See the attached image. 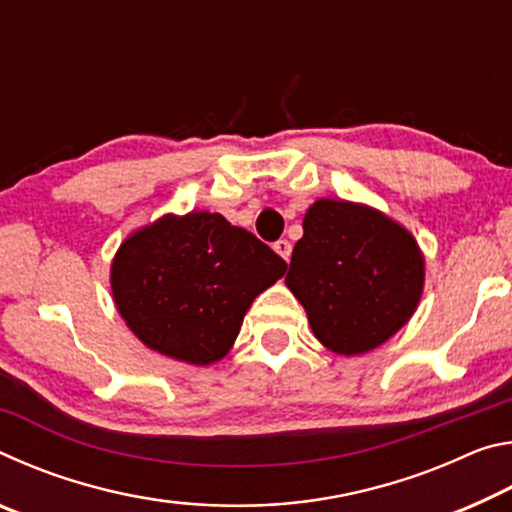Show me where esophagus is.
I'll use <instances>...</instances> for the list:
<instances>
[{"instance_id":"34e87169","label":"esophagus","mask_w":512,"mask_h":512,"mask_svg":"<svg viewBox=\"0 0 512 512\" xmlns=\"http://www.w3.org/2000/svg\"><path fill=\"white\" fill-rule=\"evenodd\" d=\"M273 250L277 255H280L284 262H289L291 259V241H287V239H280V241H275V246H273Z\"/></svg>"}]
</instances>
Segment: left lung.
<instances>
[{"label": "left lung", "instance_id": "1", "mask_svg": "<svg viewBox=\"0 0 512 512\" xmlns=\"http://www.w3.org/2000/svg\"><path fill=\"white\" fill-rule=\"evenodd\" d=\"M302 230L284 282L327 350L370 352L409 323L424 287V257L409 230L332 198L309 207Z\"/></svg>", "mask_w": 512, "mask_h": 512}]
</instances>
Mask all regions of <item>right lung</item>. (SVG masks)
Listing matches in <instances>:
<instances>
[{
  "instance_id": "right-lung-1",
  "label": "right lung",
  "mask_w": 512,
  "mask_h": 512,
  "mask_svg": "<svg viewBox=\"0 0 512 512\" xmlns=\"http://www.w3.org/2000/svg\"><path fill=\"white\" fill-rule=\"evenodd\" d=\"M284 271L280 255L221 214H164L119 246L110 287L146 348L210 366L230 352L248 307Z\"/></svg>"
}]
</instances>
